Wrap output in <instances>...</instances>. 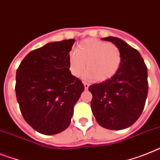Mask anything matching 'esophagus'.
<instances>
[{"instance_id": "esophagus-1", "label": "esophagus", "mask_w": 160, "mask_h": 160, "mask_svg": "<svg viewBox=\"0 0 160 160\" xmlns=\"http://www.w3.org/2000/svg\"><path fill=\"white\" fill-rule=\"evenodd\" d=\"M83 84H84V88H85V90H88V88H89V84H88V82H83Z\"/></svg>"}]
</instances>
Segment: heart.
<instances>
[{"instance_id": "heart-1", "label": "heart", "mask_w": 160, "mask_h": 160, "mask_svg": "<svg viewBox=\"0 0 160 160\" xmlns=\"http://www.w3.org/2000/svg\"><path fill=\"white\" fill-rule=\"evenodd\" d=\"M122 52L117 45L94 38L81 42L68 56L72 74L80 77L86 68V78L105 82L116 74L122 63Z\"/></svg>"}]
</instances>
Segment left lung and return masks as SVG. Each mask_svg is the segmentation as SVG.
Instances as JSON below:
<instances>
[{"mask_svg": "<svg viewBox=\"0 0 160 160\" xmlns=\"http://www.w3.org/2000/svg\"><path fill=\"white\" fill-rule=\"evenodd\" d=\"M102 40L119 47L122 63L112 78L90 86L91 107L101 127L122 130L132 126L143 111L148 93L147 67L138 51L122 39L108 37Z\"/></svg>", "mask_w": 160, "mask_h": 160, "instance_id": "left-lung-1", "label": "left lung"}]
</instances>
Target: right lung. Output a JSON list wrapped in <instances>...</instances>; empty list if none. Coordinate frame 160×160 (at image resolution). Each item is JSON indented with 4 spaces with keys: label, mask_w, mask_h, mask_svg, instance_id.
Wrapping results in <instances>:
<instances>
[{
    "label": "right lung",
    "mask_w": 160,
    "mask_h": 160,
    "mask_svg": "<svg viewBox=\"0 0 160 160\" xmlns=\"http://www.w3.org/2000/svg\"><path fill=\"white\" fill-rule=\"evenodd\" d=\"M74 39L47 43L32 51L16 71L17 101L25 121L38 132L55 135L70 124L84 85L71 74Z\"/></svg>",
    "instance_id": "right-lung-1"
}]
</instances>
